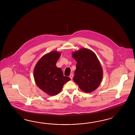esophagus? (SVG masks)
Segmentation results:
<instances>
[{"label":"esophagus","mask_w":135,"mask_h":135,"mask_svg":"<svg viewBox=\"0 0 135 135\" xmlns=\"http://www.w3.org/2000/svg\"><path fill=\"white\" fill-rule=\"evenodd\" d=\"M73 74H71V75H70L69 77L71 80L73 79Z\"/></svg>","instance_id":"34e87169"}]
</instances>
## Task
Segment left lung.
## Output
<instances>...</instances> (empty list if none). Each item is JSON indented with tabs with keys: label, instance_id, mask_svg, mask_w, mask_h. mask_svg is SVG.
Wrapping results in <instances>:
<instances>
[{
	"label": "left lung",
	"instance_id": "8db88e82",
	"mask_svg": "<svg viewBox=\"0 0 135 135\" xmlns=\"http://www.w3.org/2000/svg\"><path fill=\"white\" fill-rule=\"evenodd\" d=\"M77 62L73 80L84 92L90 93L99 86L103 77V70L95 54L90 49L82 48L72 52Z\"/></svg>",
	"mask_w": 135,
	"mask_h": 135
}]
</instances>
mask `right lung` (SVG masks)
<instances>
[{"label": "right lung", "instance_id": "add662e5", "mask_svg": "<svg viewBox=\"0 0 135 135\" xmlns=\"http://www.w3.org/2000/svg\"><path fill=\"white\" fill-rule=\"evenodd\" d=\"M61 52L52 51L41 57L33 70V77L37 86L46 94L55 95L59 94L69 77L64 76L61 68L56 63Z\"/></svg>", "mask_w": 135, "mask_h": 135}]
</instances>
